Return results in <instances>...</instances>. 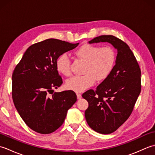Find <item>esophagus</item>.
Returning a JSON list of instances; mask_svg holds the SVG:
<instances>
[{
  "label": "esophagus",
  "instance_id": "obj_1",
  "mask_svg": "<svg viewBox=\"0 0 155 155\" xmlns=\"http://www.w3.org/2000/svg\"><path fill=\"white\" fill-rule=\"evenodd\" d=\"M77 98L78 99H81V98H82V95L80 94V93H77Z\"/></svg>",
  "mask_w": 155,
  "mask_h": 155
}]
</instances>
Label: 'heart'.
Segmentation results:
<instances>
[{"label": "heart", "instance_id": "1", "mask_svg": "<svg viewBox=\"0 0 155 155\" xmlns=\"http://www.w3.org/2000/svg\"><path fill=\"white\" fill-rule=\"evenodd\" d=\"M78 58L86 62L83 76H74L66 82V88L80 93L96 83L97 80L103 81L110 75L114 67L117 55L110 47L101 48L98 46L85 44L76 52ZM57 71L66 77L71 74V59L67 53L58 56L56 61Z\"/></svg>", "mask_w": 155, "mask_h": 155}]
</instances>
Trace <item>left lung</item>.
Returning a JSON list of instances; mask_svg holds the SVG:
<instances>
[{
    "label": "left lung",
    "instance_id": "8db88e82",
    "mask_svg": "<svg viewBox=\"0 0 155 155\" xmlns=\"http://www.w3.org/2000/svg\"><path fill=\"white\" fill-rule=\"evenodd\" d=\"M108 42L117 50L114 67L97 87L83 94L88 103L86 120L92 129L107 134L114 132L126 121L133 110L141 90V71L129 47L113 35H102L89 44Z\"/></svg>",
    "mask_w": 155,
    "mask_h": 155
}]
</instances>
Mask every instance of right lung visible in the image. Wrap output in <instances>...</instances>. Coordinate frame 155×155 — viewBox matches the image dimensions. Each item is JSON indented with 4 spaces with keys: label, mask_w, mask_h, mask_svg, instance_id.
Masks as SVG:
<instances>
[{
    "label": "right lung",
    "mask_w": 155,
    "mask_h": 155,
    "mask_svg": "<svg viewBox=\"0 0 155 155\" xmlns=\"http://www.w3.org/2000/svg\"><path fill=\"white\" fill-rule=\"evenodd\" d=\"M78 44L54 38L37 42L27 48L15 68L12 100L22 120L35 132L49 134L58 129L77 101L74 91L54 93V89L62 83L56 61Z\"/></svg>",
    "instance_id": "obj_1"
}]
</instances>
